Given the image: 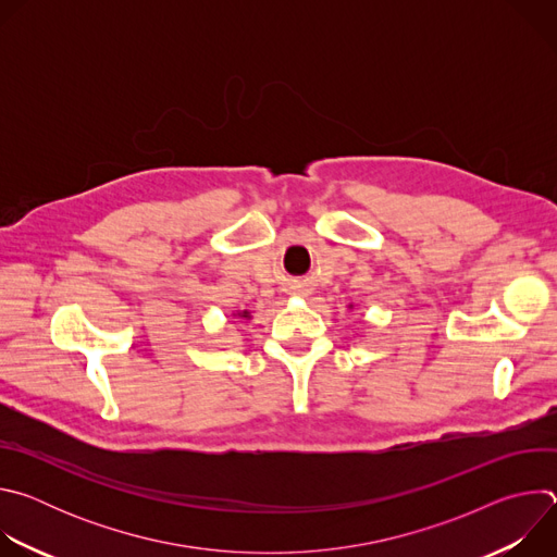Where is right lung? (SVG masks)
I'll list each match as a JSON object with an SVG mask.
<instances>
[{
    "label": "right lung",
    "instance_id": "1",
    "mask_svg": "<svg viewBox=\"0 0 557 557\" xmlns=\"http://www.w3.org/2000/svg\"><path fill=\"white\" fill-rule=\"evenodd\" d=\"M240 317H249V312H243V314H240Z\"/></svg>",
    "mask_w": 557,
    "mask_h": 557
}]
</instances>
